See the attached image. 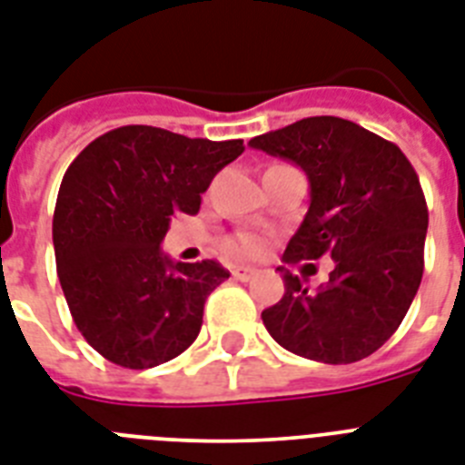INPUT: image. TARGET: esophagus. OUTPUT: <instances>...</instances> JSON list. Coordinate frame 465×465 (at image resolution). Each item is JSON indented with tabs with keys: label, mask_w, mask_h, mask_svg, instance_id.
<instances>
[{
	"label": "esophagus",
	"mask_w": 465,
	"mask_h": 465,
	"mask_svg": "<svg viewBox=\"0 0 465 465\" xmlns=\"http://www.w3.org/2000/svg\"><path fill=\"white\" fill-rule=\"evenodd\" d=\"M232 274H233V279H241V282H248V279L251 277H255V274H258V270H255V267H248V265H236L232 270Z\"/></svg>",
	"instance_id": "esophagus-1"
}]
</instances>
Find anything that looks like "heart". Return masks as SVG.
<instances>
[{
  "mask_svg": "<svg viewBox=\"0 0 465 465\" xmlns=\"http://www.w3.org/2000/svg\"><path fill=\"white\" fill-rule=\"evenodd\" d=\"M239 248L243 252H258L260 251V241L255 239V236H243V239L239 241Z\"/></svg>",
  "mask_w": 465,
  "mask_h": 465,
  "instance_id": "1",
  "label": "heart"
}]
</instances>
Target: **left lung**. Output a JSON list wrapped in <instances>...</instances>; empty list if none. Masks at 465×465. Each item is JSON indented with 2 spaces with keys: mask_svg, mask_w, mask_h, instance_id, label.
Here are the masks:
<instances>
[{
  "mask_svg": "<svg viewBox=\"0 0 465 465\" xmlns=\"http://www.w3.org/2000/svg\"><path fill=\"white\" fill-rule=\"evenodd\" d=\"M248 145L293 162L311 183L284 262L334 260L318 292L282 267L286 292L262 311L267 331L318 363L363 361L394 334L420 286L428 205L416 169L394 143L339 116H308Z\"/></svg>",
  "mask_w": 465,
  "mask_h": 465,
  "instance_id": "8db88e82",
  "label": "left lung"
}]
</instances>
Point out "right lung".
Here are the masks:
<instances>
[{"mask_svg": "<svg viewBox=\"0 0 465 465\" xmlns=\"http://www.w3.org/2000/svg\"><path fill=\"white\" fill-rule=\"evenodd\" d=\"M243 150V141L122 126L71 162L52 220L56 274L100 356L145 370L195 341L205 298L229 270L217 260L173 262L160 243L172 217L198 214L214 173Z\"/></svg>", "mask_w": 465, "mask_h": 465, "instance_id": "1", "label": "right lung"}]
</instances>
